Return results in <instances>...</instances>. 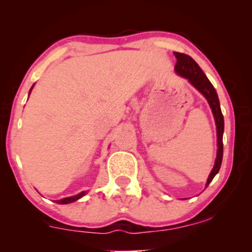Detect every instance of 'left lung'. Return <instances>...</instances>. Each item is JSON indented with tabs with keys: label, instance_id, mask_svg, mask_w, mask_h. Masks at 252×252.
I'll use <instances>...</instances> for the list:
<instances>
[{
	"label": "left lung",
	"instance_id": "8db88e82",
	"mask_svg": "<svg viewBox=\"0 0 252 252\" xmlns=\"http://www.w3.org/2000/svg\"><path fill=\"white\" fill-rule=\"evenodd\" d=\"M177 57V64H175V72L181 77L188 79L189 82L194 86L196 89H198L205 98L208 99L210 106H211L213 116H215L216 125H217V136H218V153H217V158L215 166H213L211 173L209 175L206 187H208L215 175L218 173L221 166L222 161V154H223V144H222V134H223V116L220 109L219 98L217 95V92L213 87L206 75L203 73V71L199 68L198 64L192 60L190 56L181 53H174Z\"/></svg>",
	"mask_w": 252,
	"mask_h": 252
}]
</instances>
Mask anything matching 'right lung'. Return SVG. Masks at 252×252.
Segmentation results:
<instances>
[{
	"label": "right lung",
	"instance_id": "obj_1",
	"mask_svg": "<svg viewBox=\"0 0 252 252\" xmlns=\"http://www.w3.org/2000/svg\"><path fill=\"white\" fill-rule=\"evenodd\" d=\"M32 88H33V86H32ZM32 88H31V91H32ZM31 91H30V93H31ZM85 194L86 192L82 191V192H80V194L72 196V197H66V198L60 199V201H56V203H58V204H67V203H72V202L77 201V199H79V198H81L82 196H85Z\"/></svg>",
	"mask_w": 252,
	"mask_h": 252
}]
</instances>
